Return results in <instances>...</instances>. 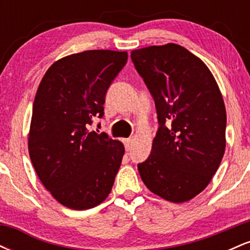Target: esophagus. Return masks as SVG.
Returning <instances> with one entry per match:
<instances>
[{"label": "esophagus", "instance_id": "34e87169", "mask_svg": "<svg viewBox=\"0 0 250 250\" xmlns=\"http://www.w3.org/2000/svg\"><path fill=\"white\" fill-rule=\"evenodd\" d=\"M123 141H125V149H130L131 148V146H133V139H131V137H129V139H125Z\"/></svg>", "mask_w": 250, "mask_h": 250}]
</instances>
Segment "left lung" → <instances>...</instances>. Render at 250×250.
<instances>
[{"mask_svg":"<svg viewBox=\"0 0 250 250\" xmlns=\"http://www.w3.org/2000/svg\"><path fill=\"white\" fill-rule=\"evenodd\" d=\"M130 56L160 123L150 155L137 166L140 176L163 200L187 202L209 185L225 154L222 94L206 63L182 45H150Z\"/></svg>","mask_w":250,"mask_h":250,"instance_id":"left-lung-1","label":"left lung"}]
</instances>
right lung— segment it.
<instances>
[{"instance_id": "1", "label": "right lung", "mask_w": 250, "mask_h": 250, "mask_svg": "<svg viewBox=\"0 0 250 250\" xmlns=\"http://www.w3.org/2000/svg\"><path fill=\"white\" fill-rule=\"evenodd\" d=\"M127 59V51L108 49L71 54L40 82L28 150L42 185L64 207L94 208L110 194L125 146L88 128L103 116L105 93Z\"/></svg>"}]
</instances>
